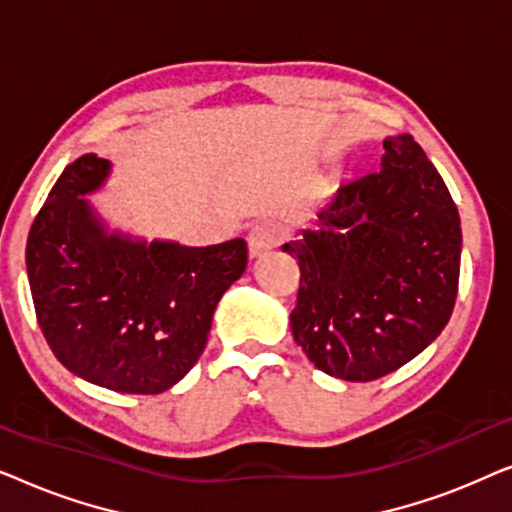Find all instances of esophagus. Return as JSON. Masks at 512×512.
I'll use <instances>...</instances> for the list:
<instances>
[{"label":"esophagus","mask_w":512,"mask_h":512,"mask_svg":"<svg viewBox=\"0 0 512 512\" xmlns=\"http://www.w3.org/2000/svg\"><path fill=\"white\" fill-rule=\"evenodd\" d=\"M284 237V228L277 221H258L254 228L249 230V254L263 256L270 249H275Z\"/></svg>","instance_id":"obj_1"}]
</instances>
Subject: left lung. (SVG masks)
Instances as JSON below:
<instances>
[{
	"mask_svg": "<svg viewBox=\"0 0 512 512\" xmlns=\"http://www.w3.org/2000/svg\"><path fill=\"white\" fill-rule=\"evenodd\" d=\"M282 249L300 268L293 340L340 380L394 373L452 317L459 212L410 135L384 139L382 170L340 186L319 209L317 228Z\"/></svg>",
	"mask_w": 512,
	"mask_h": 512,
	"instance_id": "left-lung-1",
	"label": "left lung"
}]
</instances>
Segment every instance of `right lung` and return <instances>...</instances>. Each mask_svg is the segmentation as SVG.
<instances>
[{
	"instance_id": "right-lung-1",
	"label": "right lung",
	"mask_w": 512,
	"mask_h": 512,
	"mask_svg": "<svg viewBox=\"0 0 512 512\" xmlns=\"http://www.w3.org/2000/svg\"><path fill=\"white\" fill-rule=\"evenodd\" d=\"M111 163L65 167L27 235V277L41 333L67 370L121 394H160L207 345L216 305L247 270V242L181 247L107 233L83 195Z\"/></svg>"
}]
</instances>
